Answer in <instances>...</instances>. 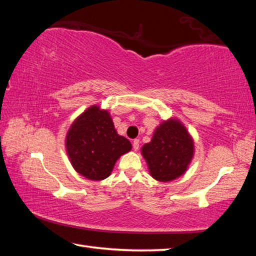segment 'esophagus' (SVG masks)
<instances>
[{
    "instance_id": "obj_1",
    "label": "esophagus",
    "mask_w": 256,
    "mask_h": 256,
    "mask_svg": "<svg viewBox=\"0 0 256 256\" xmlns=\"http://www.w3.org/2000/svg\"><path fill=\"white\" fill-rule=\"evenodd\" d=\"M138 146H140V141L136 138V140H133V149L134 151H138Z\"/></svg>"
}]
</instances>
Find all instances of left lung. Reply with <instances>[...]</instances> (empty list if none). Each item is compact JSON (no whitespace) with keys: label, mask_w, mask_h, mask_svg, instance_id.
<instances>
[{"label":"left lung","mask_w":256,"mask_h":256,"mask_svg":"<svg viewBox=\"0 0 256 256\" xmlns=\"http://www.w3.org/2000/svg\"><path fill=\"white\" fill-rule=\"evenodd\" d=\"M141 154L156 180L170 182L188 170L194 156V141L183 123L172 118L159 124Z\"/></svg>","instance_id":"8db88e82"}]
</instances>
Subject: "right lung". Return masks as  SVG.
I'll return each instance as SVG.
<instances>
[{"instance_id":"1","label":"right lung","mask_w":256,"mask_h":256,"mask_svg":"<svg viewBox=\"0 0 256 256\" xmlns=\"http://www.w3.org/2000/svg\"><path fill=\"white\" fill-rule=\"evenodd\" d=\"M66 148L76 172L88 180H102L112 174L120 156L132 149V144L116 132L108 110L92 105L71 124Z\"/></svg>"}]
</instances>
